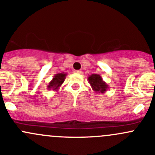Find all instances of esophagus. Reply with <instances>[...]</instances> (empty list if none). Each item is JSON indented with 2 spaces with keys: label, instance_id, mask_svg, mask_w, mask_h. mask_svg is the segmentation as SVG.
<instances>
[{
  "label": "esophagus",
  "instance_id": "esophagus-1",
  "mask_svg": "<svg viewBox=\"0 0 155 155\" xmlns=\"http://www.w3.org/2000/svg\"><path fill=\"white\" fill-rule=\"evenodd\" d=\"M74 73H77V74H81L82 71H81V70H74Z\"/></svg>",
  "mask_w": 155,
  "mask_h": 155
}]
</instances>
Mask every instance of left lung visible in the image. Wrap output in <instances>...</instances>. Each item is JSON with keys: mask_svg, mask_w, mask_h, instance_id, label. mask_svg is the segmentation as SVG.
<instances>
[{"mask_svg": "<svg viewBox=\"0 0 155 155\" xmlns=\"http://www.w3.org/2000/svg\"><path fill=\"white\" fill-rule=\"evenodd\" d=\"M87 80L91 87L96 93L104 94L109 89V85L103 80L99 74H91L87 77Z\"/></svg>", "mask_w": 155, "mask_h": 155, "instance_id": "1", "label": "left lung"}]
</instances>
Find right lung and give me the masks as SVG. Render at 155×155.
Masks as SVG:
<instances>
[{
  "mask_svg": "<svg viewBox=\"0 0 155 155\" xmlns=\"http://www.w3.org/2000/svg\"><path fill=\"white\" fill-rule=\"evenodd\" d=\"M67 73H58L54 76L50 82L47 85L48 90H53V91H58L59 87L61 86L63 82H64L65 79H66Z\"/></svg>",
  "mask_w": 155,
  "mask_h": 155,
  "instance_id": "obj_1",
  "label": "right lung"
}]
</instances>
